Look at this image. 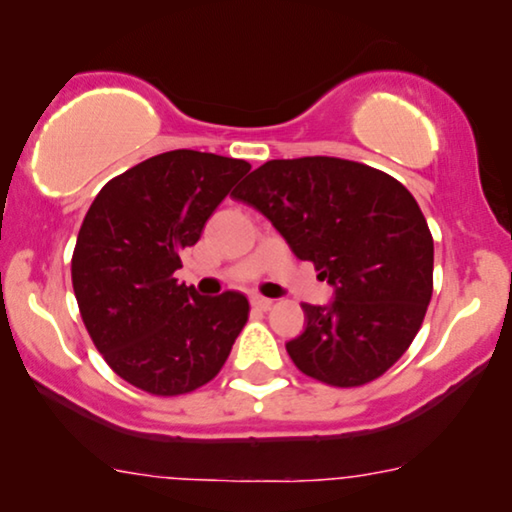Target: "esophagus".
<instances>
[{
	"mask_svg": "<svg viewBox=\"0 0 512 512\" xmlns=\"http://www.w3.org/2000/svg\"><path fill=\"white\" fill-rule=\"evenodd\" d=\"M250 305L255 307V310H269V307L274 305V300L262 298V295H252V298H250Z\"/></svg>",
	"mask_w": 512,
	"mask_h": 512,
	"instance_id": "esophagus-1",
	"label": "esophagus"
}]
</instances>
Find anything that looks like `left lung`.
<instances>
[{"instance_id":"1","label":"left lung","mask_w":512,"mask_h":512,"mask_svg":"<svg viewBox=\"0 0 512 512\" xmlns=\"http://www.w3.org/2000/svg\"><path fill=\"white\" fill-rule=\"evenodd\" d=\"M233 197L334 288L329 305L303 303L305 331L286 343L295 367L350 389L398 362L434 286V240L410 190L367 164L300 157L262 164Z\"/></svg>"}]
</instances>
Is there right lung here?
Listing matches in <instances>:
<instances>
[{
  "label": "right lung",
  "mask_w": 512,
  "mask_h": 512,
  "mask_svg": "<svg viewBox=\"0 0 512 512\" xmlns=\"http://www.w3.org/2000/svg\"><path fill=\"white\" fill-rule=\"evenodd\" d=\"M248 171L243 159L171 150L112 178L90 205L71 260L73 293L92 343L128 384L181 396L224 367L248 298H205L174 272Z\"/></svg>",
  "instance_id": "1"
}]
</instances>
